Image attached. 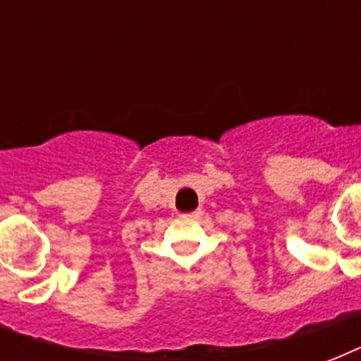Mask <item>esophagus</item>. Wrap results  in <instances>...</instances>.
I'll return each instance as SVG.
<instances>
[{"mask_svg":"<svg viewBox=\"0 0 361 361\" xmlns=\"http://www.w3.org/2000/svg\"><path fill=\"white\" fill-rule=\"evenodd\" d=\"M200 215H202V212H200V209H195V212H191V214H183V215H181V219L195 221V219H200Z\"/></svg>","mask_w":361,"mask_h":361,"instance_id":"1","label":"esophagus"}]
</instances>
